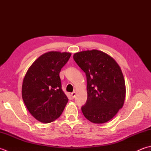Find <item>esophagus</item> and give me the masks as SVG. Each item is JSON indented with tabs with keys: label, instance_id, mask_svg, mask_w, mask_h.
I'll use <instances>...</instances> for the list:
<instances>
[{
	"label": "esophagus",
	"instance_id": "1",
	"mask_svg": "<svg viewBox=\"0 0 151 151\" xmlns=\"http://www.w3.org/2000/svg\"><path fill=\"white\" fill-rule=\"evenodd\" d=\"M70 96H71V97L73 99L75 98V96H76V92L75 91H73V93H71V94H70Z\"/></svg>",
	"mask_w": 151,
	"mask_h": 151
}]
</instances>
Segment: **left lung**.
Instances as JSON below:
<instances>
[{
  "mask_svg": "<svg viewBox=\"0 0 151 151\" xmlns=\"http://www.w3.org/2000/svg\"><path fill=\"white\" fill-rule=\"evenodd\" d=\"M73 59L87 79L88 99L81 108L83 114L94 123L110 121L124 102L126 89L120 67L111 56L97 50L75 53Z\"/></svg>",
  "mask_w": 151,
  "mask_h": 151,
  "instance_id": "left-lung-1",
  "label": "left lung"
}]
</instances>
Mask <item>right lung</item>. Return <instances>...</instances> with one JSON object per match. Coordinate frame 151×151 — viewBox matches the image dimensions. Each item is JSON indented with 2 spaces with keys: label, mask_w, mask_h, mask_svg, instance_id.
I'll list each match as a JSON object with an SVG mask.
<instances>
[{
  "label": "right lung",
  "mask_w": 151,
  "mask_h": 151,
  "mask_svg": "<svg viewBox=\"0 0 151 151\" xmlns=\"http://www.w3.org/2000/svg\"><path fill=\"white\" fill-rule=\"evenodd\" d=\"M71 54L51 51L32 63L24 76L22 97L32 116L44 123L58 118L68 102L62 89L60 73Z\"/></svg>",
  "instance_id": "1"
}]
</instances>
